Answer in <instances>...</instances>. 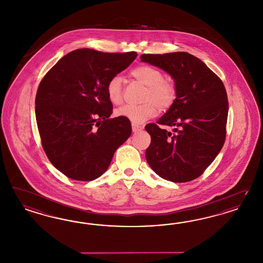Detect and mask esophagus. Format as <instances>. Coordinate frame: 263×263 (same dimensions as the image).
Returning a JSON list of instances; mask_svg holds the SVG:
<instances>
[{
    "label": "esophagus",
    "mask_w": 263,
    "mask_h": 263,
    "mask_svg": "<svg viewBox=\"0 0 263 263\" xmlns=\"http://www.w3.org/2000/svg\"><path fill=\"white\" fill-rule=\"evenodd\" d=\"M132 127H133V132L134 133H137V132H139V130H141L143 128L141 126H138V125H136L135 123L132 124Z\"/></svg>",
    "instance_id": "1"
}]
</instances>
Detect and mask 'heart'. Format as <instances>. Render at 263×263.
Listing matches in <instances>:
<instances>
[{
	"label": "heart",
	"mask_w": 263,
	"mask_h": 263,
	"mask_svg": "<svg viewBox=\"0 0 263 263\" xmlns=\"http://www.w3.org/2000/svg\"><path fill=\"white\" fill-rule=\"evenodd\" d=\"M132 76L147 87L143 98V104L125 105L115 111V115L140 124L145 120L155 117L159 109L170 108L175 101L176 90L174 84L163 79L161 69L148 65H142L132 71ZM105 91L109 102L118 105L123 102V80L121 77L114 76L108 80Z\"/></svg>",
	"instance_id": "heart-1"
}]
</instances>
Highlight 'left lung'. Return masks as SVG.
Listing matches in <instances>:
<instances>
[{
	"instance_id": "8db88e82",
	"label": "left lung",
	"mask_w": 263,
	"mask_h": 263,
	"mask_svg": "<svg viewBox=\"0 0 263 263\" xmlns=\"http://www.w3.org/2000/svg\"><path fill=\"white\" fill-rule=\"evenodd\" d=\"M142 62L173 78L176 99L157 124L146 125V160L160 177L185 183L199 177L220 153L227 134L228 95L222 81L186 52L143 54ZM173 127L172 132L159 125Z\"/></svg>"
}]
</instances>
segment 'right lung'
Masks as SVG:
<instances>
[{
  "label": "right lung",
  "instance_id": "add662e5",
  "mask_svg": "<svg viewBox=\"0 0 263 263\" xmlns=\"http://www.w3.org/2000/svg\"><path fill=\"white\" fill-rule=\"evenodd\" d=\"M136 52L71 51L44 76L35 96L43 150L67 177L92 181L107 170L119 146L132 135L130 122L109 119L105 87L135 61Z\"/></svg>",
  "mask_w": 263,
  "mask_h": 263
}]
</instances>
